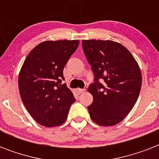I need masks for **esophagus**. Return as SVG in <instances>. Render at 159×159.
<instances>
[{
  "instance_id": "34e87169",
  "label": "esophagus",
  "mask_w": 159,
  "mask_h": 159,
  "mask_svg": "<svg viewBox=\"0 0 159 159\" xmlns=\"http://www.w3.org/2000/svg\"><path fill=\"white\" fill-rule=\"evenodd\" d=\"M86 91V89H82V88H77V92L78 94H81L82 92H84Z\"/></svg>"
}]
</instances>
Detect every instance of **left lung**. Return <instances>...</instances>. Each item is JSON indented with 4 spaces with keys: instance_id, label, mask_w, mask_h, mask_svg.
Returning <instances> with one entry per match:
<instances>
[{
    "instance_id": "8db88e82",
    "label": "left lung",
    "mask_w": 159,
    "mask_h": 159,
    "mask_svg": "<svg viewBox=\"0 0 159 159\" xmlns=\"http://www.w3.org/2000/svg\"><path fill=\"white\" fill-rule=\"evenodd\" d=\"M82 49L94 73L88 92L93 102L90 117L100 125L123 120L137 102L142 76L138 63L122 44L111 40H82Z\"/></svg>"
}]
</instances>
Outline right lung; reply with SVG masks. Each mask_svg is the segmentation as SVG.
<instances>
[{
  "label": "right lung",
  "mask_w": 159,
  "mask_h": 159,
  "mask_svg": "<svg viewBox=\"0 0 159 159\" xmlns=\"http://www.w3.org/2000/svg\"><path fill=\"white\" fill-rule=\"evenodd\" d=\"M78 44V40L44 41L24 62L18 79L20 94L26 110L41 125H62L76 101L62 82L63 68Z\"/></svg>",
  "instance_id": "1"
}]
</instances>
